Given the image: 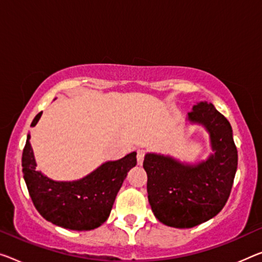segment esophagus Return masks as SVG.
<instances>
[{"mask_svg":"<svg viewBox=\"0 0 262 262\" xmlns=\"http://www.w3.org/2000/svg\"><path fill=\"white\" fill-rule=\"evenodd\" d=\"M144 156H145V151L144 150H138V151H137V163H138V165H142L143 164Z\"/></svg>","mask_w":262,"mask_h":262,"instance_id":"obj_1","label":"esophagus"}]
</instances>
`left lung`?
<instances>
[{"instance_id":"1","label":"left lung","mask_w":262,"mask_h":262,"mask_svg":"<svg viewBox=\"0 0 262 262\" xmlns=\"http://www.w3.org/2000/svg\"><path fill=\"white\" fill-rule=\"evenodd\" d=\"M186 120L210 135L212 154L206 160L190 164L171 156L146 154L143 163L152 212L160 223L176 228L198 226L218 214L238 167L231 124L212 103H196Z\"/></svg>"}]
</instances>
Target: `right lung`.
Returning a JSON list of instances; mask_svg holds the SVG:
<instances>
[{
    "label": "right lung",
    "mask_w": 262,
    "mask_h": 262,
    "mask_svg": "<svg viewBox=\"0 0 262 262\" xmlns=\"http://www.w3.org/2000/svg\"><path fill=\"white\" fill-rule=\"evenodd\" d=\"M41 116L39 112L31 126L37 124ZM136 152H131L119 160L103 163L82 179L56 182L36 170L28 135L22 155L23 178L36 210L44 219L72 231H90L108 218L127 172L136 166Z\"/></svg>",
    "instance_id": "add662e5"
}]
</instances>
